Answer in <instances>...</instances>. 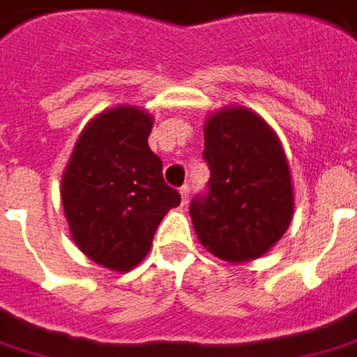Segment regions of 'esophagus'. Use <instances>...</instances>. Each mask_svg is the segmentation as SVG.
<instances>
[{
	"label": "esophagus",
	"mask_w": 357,
	"mask_h": 357,
	"mask_svg": "<svg viewBox=\"0 0 357 357\" xmlns=\"http://www.w3.org/2000/svg\"><path fill=\"white\" fill-rule=\"evenodd\" d=\"M179 195H181V203L185 205L188 199H190V188H188V185H183V188L179 190Z\"/></svg>",
	"instance_id": "1"
}]
</instances>
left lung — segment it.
Returning a JSON list of instances; mask_svg holds the SVG:
<instances>
[{"mask_svg":"<svg viewBox=\"0 0 357 357\" xmlns=\"http://www.w3.org/2000/svg\"><path fill=\"white\" fill-rule=\"evenodd\" d=\"M203 160L209 191L193 199L197 239L217 259L249 263L271 251L289 229L294 191L277 132L245 106H225L205 118Z\"/></svg>","mask_w":357,"mask_h":357,"instance_id":"8db88e82","label":"left lung"}]
</instances>
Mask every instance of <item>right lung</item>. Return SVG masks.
Masks as SVG:
<instances>
[{
  "label": "right lung",
  "instance_id": "1",
  "mask_svg": "<svg viewBox=\"0 0 357 357\" xmlns=\"http://www.w3.org/2000/svg\"><path fill=\"white\" fill-rule=\"evenodd\" d=\"M152 128L154 116L140 106L102 110L82 128L61 179L75 245L116 273L142 263L158 225L181 202L148 146Z\"/></svg>",
  "mask_w": 357,
  "mask_h": 357
}]
</instances>
